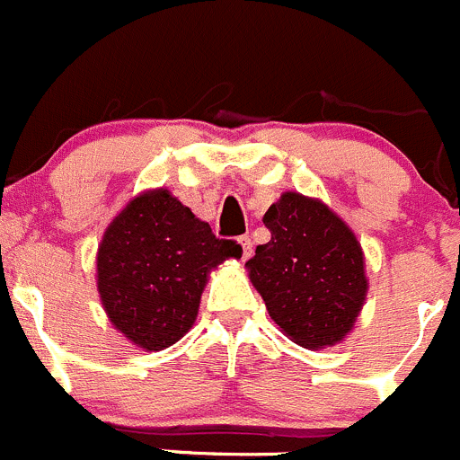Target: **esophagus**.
Instances as JSON below:
<instances>
[{
  "label": "esophagus",
  "mask_w": 460,
  "mask_h": 460,
  "mask_svg": "<svg viewBox=\"0 0 460 460\" xmlns=\"http://www.w3.org/2000/svg\"><path fill=\"white\" fill-rule=\"evenodd\" d=\"M239 243L243 248V259H250V254H252V239L248 234H243L239 236Z\"/></svg>",
  "instance_id": "34e87169"
}]
</instances>
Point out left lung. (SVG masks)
I'll return each instance as SVG.
<instances>
[{
    "instance_id": "8db88e82",
    "label": "left lung",
    "mask_w": 460,
    "mask_h": 460,
    "mask_svg": "<svg viewBox=\"0 0 460 460\" xmlns=\"http://www.w3.org/2000/svg\"><path fill=\"white\" fill-rule=\"evenodd\" d=\"M270 241L245 261L272 322L304 349L338 344L367 297L365 254L353 230L317 199L284 192L263 215Z\"/></svg>"
}]
</instances>
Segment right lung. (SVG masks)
<instances>
[{"instance_id": "right-lung-1", "label": "right lung", "mask_w": 460, "mask_h": 460, "mask_svg": "<svg viewBox=\"0 0 460 460\" xmlns=\"http://www.w3.org/2000/svg\"><path fill=\"white\" fill-rule=\"evenodd\" d=\"M230 257H241L236 241L217 239L167 190H149L131 199L104 230L100 299L129 342L161 351L192 329L208 275Z\"/></svg>"}]
</instances>
